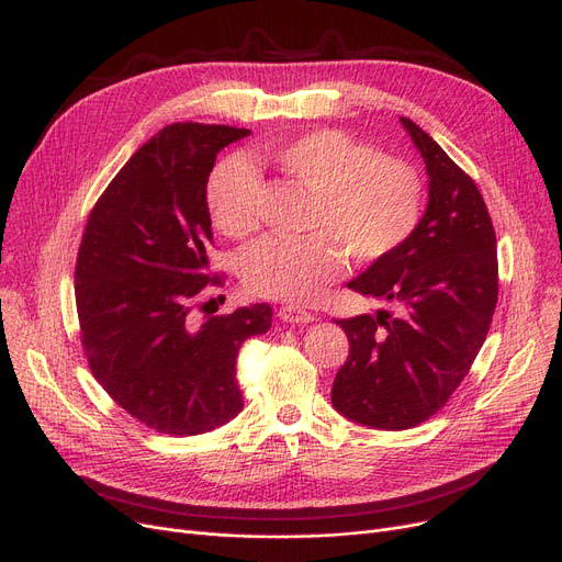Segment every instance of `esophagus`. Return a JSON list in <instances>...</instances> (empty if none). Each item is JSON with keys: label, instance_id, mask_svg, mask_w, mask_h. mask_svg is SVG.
<instances>
[{"label": "esophagus", "instance_id": "34e87169", "mask_svg": "<svg viewBox=\"0 0 562 562\" xmlns=\"http://www.w3.org/2000/svg\"><path fill=\"white\" fill-rule=\"evenodd\" d=\"M278 316L282 321H286V323H312L314 321V314L303 310V307H299V305H282Z\"/></svg>", "mask_w": 562, "mask_h": 562}]
</instances>
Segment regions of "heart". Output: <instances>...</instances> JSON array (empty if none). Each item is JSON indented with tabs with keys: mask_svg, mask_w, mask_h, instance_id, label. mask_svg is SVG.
I'll use <instances>...</instances> for the list:
<instances>
[{
	"mask_svg": "<svg viewBox=\"0 0 562 562\" xmlns=\"http://www.w3.org/2000/svg\"><path fill=\"white\" fill-rule=\"evenodd\" d=\"M318 206L314 236L305 241L266 239L241 259L244 282L261 299L310 303L346 269V252L362 263L394 255L424 216V182L403 159L339 130H314L261 153ZM261 180L255 166L232 155L206 180V210L229 239H246L259 227Z\"/></svg>",
	"mask_w": 562,
	"mask_h": 562,
	"instance_id": "1",
	"label": "heart"
}]
</instances>
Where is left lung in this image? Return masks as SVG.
<instances>
[{
    "label": "left lung",
    "instance_id": "obj_1",
    "mask_svg": "<svg viewBox=\"0 0 562 562\" xmlns=\"http://www.w3.org/2000/svg\"><path fill=\"white\" fill-rule=\"evenodd\" d=\"M424 157L428 210L387 259L348 282L380 310L339 318L350 350L335 375L333 405L380 430H405L445 407L474 364L498 296L496 236L474 180L419 127L401 117Z\"/></svg>",
    "mask_w": 562,
    "mask_h": 562
}]
</instances>
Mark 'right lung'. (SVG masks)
Here are the masks:
<instances>
[{
  "label": "right lung",
  "instance_id": "add662e5",
  "mask_svg": "<svg viewBox=\"0 0 562 562\" xmlns=\"http://www.w3.org/2000/svg\"><path fill=\"white\" fill-rule=\"evenodd\" d=\"M248 134L164 127L109 182L81 236L75 301L88 367L127 415L172 437L239 415V348L271 328L266 303L202 323L193 316L204 286L223 284L210 266L206 180L223 147Z\"/></svg>",
  "mask_w": 562,
  "mask_h": 562
}]
</instances>
